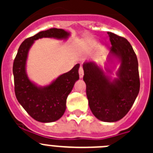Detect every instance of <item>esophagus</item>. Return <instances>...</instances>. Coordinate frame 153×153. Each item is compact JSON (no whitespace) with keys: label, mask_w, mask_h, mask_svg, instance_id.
<instances>
[{"label":"esophagus","mask_w":153,"mask_h":153,"mask_svg":"<svg viewBox=\"0 0 153 153\" xmlns=\"http://www.w3.org/2000/svg\"><path fill=\"white\" fill-rule=\"evenodd\" d=\"M78 72H79V77L81 78H82L83 76H84V69H83L82 67H79V71H78Z\"/></svg>","instance_id":"1"}]
</instances>
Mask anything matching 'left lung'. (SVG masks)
<instances>
[{"label":"left lung","instance_id":"obj_1","mask_svg":"<svg viewBox=\"0 0 153 153\" xmlns=\"http://www.w3.org/2000/svg\"><path fill=\"white\" fill-rule=\"evenodd\" d=\"M107 34L112 45L109 55L120 62L118 78L112 81L95 62L89 61L83 64V79L92 114L102 121L115 122L127 114L138 96L139 72L137 56L129 41L112 32Z\"/></svg>","mask_w":153,"mask_h":153}]
</instances>
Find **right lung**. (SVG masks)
Here are the masks:
<instances>
[{
  "mask_svg": "<svg viewBox=\"0 0 153 153\" xmlns=\"http://www.w3.org/2000/svg\"><path fill=\"white\" fill-rule=\"evenodd\" d=\"M69 35L67 31L56 28L38 32L23 41L14 60L12 70L15 96L27 113L39 122H53L64 115L68 95L79 79L80 64H77L69 72L60 75L49 85L38 86L29 79L26 72L29 50L34 41L39 38L67 39Z\"/></svg>",
  "mask_w": 153,
  "mask_h": 153,
  "instance_id": "add662e5",
  "label": "right lung"
}]
</instances>
